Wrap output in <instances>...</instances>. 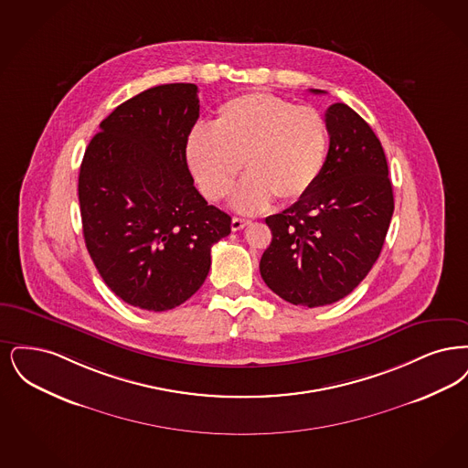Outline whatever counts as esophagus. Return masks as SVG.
<instances>
[{"label": "esophagus", "mask_w": 468, "mask_h": 468, "mask_svg": "<svg viewBox=\"0 0 468 468\" xmlns=\"http://www.w3.org/2000/svg\"><path fill=\"white\" fill-rule=\"evenodd\" d=\"M248 224H250V220L234 217V218H232V222H230V227H232V230L236 232V230H241V229H244V227H246Z\"/></svg>", "instance_id": "esophagus-1"}]
</instances>
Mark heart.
I'll use <instances>...</instances> for the list:
<instances>
[{
	"mask_svg": "<svg viewBox=\"0 0 468 468\" xmlns=\"http://www.w3.org/2000/svg\"><path fill=\"white\" fill-rule=\"evenodd\" d=\"M326 144V123L316 110L253 92L220 104L211 129H192L185 159L211 201L224 199L244 165L248 176L232 204L255 213L272 196L282 203L303 199L324 171Z\"/></svg>",
	"mask_w": 468,
	"mask_h": 468,
	"instance_id": "1",
	"label": "heart"
}]
</instances>
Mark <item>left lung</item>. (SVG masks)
<instances>
[{"label":"left lung","mask_w":468,"mask_h":468,"mask_svg":"<svg viewBox=\"0 0 468 468\" xmlns=\"http://www.w3.org/2000/svg\"><path fill=\"white\" fill-rule=\"evenodd\" d=\"M325 123L330 144L318 182L265 218L272 241L261 259L262 280L304 307L334 304L360 285L383 250L395 207L385 150L370 125L345 102L328 106Z\"/></svg>","instance_id":"8db88e82"}]
</instances>
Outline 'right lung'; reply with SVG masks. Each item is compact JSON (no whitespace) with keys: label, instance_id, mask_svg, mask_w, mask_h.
I'll use <instances>...</instances> for the list:
<instances>
[{"label":"right lung","instance_id":"1","mask_svg":"<svg viewBox=\"0 0 468 468\" xmlns=\"http://www.w3.org/2000/svg\"><path fill=\"white\" fill-rule=\"evenodd\" d=\"M197 85H157L117 106L90 140L79 176L87 251L123 303L167 311L201 286L230 217L194 186L185 142Z\"/></svg>","mask_w":468,"mask_h":468}]
</instances>
